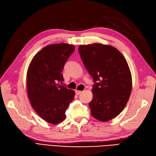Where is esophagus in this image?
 <instances>
[{
    "label": "esophagus",
    "instance_id": "obj_1",
    "mask_svg": "<svg viewBox=\"0 0 156 156\" xmlns=\"http://www.w3.org/2000/svg\"><path fill=\"white\" fill-rule=\"evenodd\" d=\"M75 93H76V94L77 95H79V94H81V93H82V91H78V90H76V91H75Z\"/></svg>",
    "mask_w": 156,
    "mask_h": 156
}]
</instances>
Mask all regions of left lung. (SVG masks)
Instances as JSON below:
<instances>
[{"instance_id": "obj_1", "label": "left lung", "mask_w": 156, "mask_h": 156, "mask_svg": "<svg viewBox=\"0 0 156 156\" xmlns=\"http://www.w3.org/2000/svg\"><path fill=\"white\" fill-rule=\"evenodd\" d=\"M78 52L95 82L89 103L91 116L102 122L114 119L126 105L132 89L128 64L120 52L111 45H80Z\"/></svg>"}]
</instances>
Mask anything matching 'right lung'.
Here are the masks:
<instances>
[{"label": "right lung", "mask_w": 156, "mask_h": 156, "mask_svg": "<svg viewBox=\"0 0 156 156\" xmlns=\"http://www.w3.org/2000/svg\"><path fill=\"white\" fill-rule=\"evenodd\" d=\"M74 48L67 43L49 44L35 55L29 65L28 97L35 112L48 123L62 122L74 98V91L59 84L64 80V65Z\"/></svg>", "instance_id": "add662e5"}]
</instances>
